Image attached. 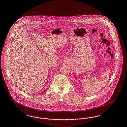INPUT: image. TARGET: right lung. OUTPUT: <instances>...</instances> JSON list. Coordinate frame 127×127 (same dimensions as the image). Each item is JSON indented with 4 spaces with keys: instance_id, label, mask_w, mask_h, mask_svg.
I'll return each mask as SVG.
<instances>
[{
    "instance_id": "1",
    "label": "right lung",
    "mask_w": 127,
    "mask_h": 127,
    "mask_svg": "<svg viewBox=\"0 0 127 127\" xmlns=\"http://www.w3.org/2000/svg\"><path fill=\"white\" fill-rule=\"evenodd\" d=\"M44 92H45V91H44Z\"/></svg>"
}]
</instances>
